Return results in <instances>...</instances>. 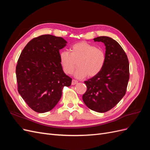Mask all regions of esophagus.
I'll list each match as a JSON object with an SVG mask.
<instances>
[{
  "label": "esophagus",
  "mask_w": 150,
  "mask_h": 150,
  "mask_svg": "<svg viewBox=\"0 0 150 150\" xmlns=\"http://www.w3.org/2000/svg\"><path fill=\"white\" fill-rule=\"evenodd\" d=\"M78 83V81H76V80H74V79H72V85H75V84H76L77 83Z\"/></svg>",
  "instance_id": "34e87169"
}]
</instances>
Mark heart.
<instances>
[{
    "instance_id": "heart-1",
    "label": "heart",
    "mask_w": 150,
    "mask_h": 150,
    "mask_svg": "<svg viewBox=\"0 0 150 150\" xmlns=\"http://www.w3.org/2000/svg\"><path fill=\"white\" fill-rule=\"evenodd\" d=\"M71 53L62 51L59 53V61L66 74H71L78 64L74 72L77 78H84L88 75L93 77L98 74L104 67L106 55L104 51L94 45L80 42L71 46Z\"/></svg>"
}]
</instances>
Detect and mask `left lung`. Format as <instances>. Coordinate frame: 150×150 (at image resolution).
<instances>
[{
  "label": "left lung",
  "mask_w": 150,
  "mask_h": 150,
  "mask_svg": "<svg viewBox=\"0 0 150 150\" xmlns=\"http://www.w3.org/2000/svg\"><path fill=\"white\" fill-rule=\"evenodd\" d=\"M106 46V61L98 74L84 81L87 86L83 100L89 109L98 112L111 110L126 94L129 78V62L119 43L107 36L93 39Z\"/></svg>",
  "instance_id": "8db88e82"
}]
</instances>
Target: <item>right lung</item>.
<instances>
[{
	"instance_id": "right-lung-1",
	"label": "right lung",
	"mask_w": 150,
	"mask_h": 150,
	"mask_svg": "<svg viewBox=\"0 0 150 150\" xmlns=\"http://www.w3.org/2000/svg\"><path fill=\"white\" fill-rule=\"evenodd\" d=\"M62 38L42 35L29 41L16 66L18 92L34 111L43 113L56 106L64 86L72 79L62 70L59 50L66 46Z\"/></svg>"
}]
</instances>
